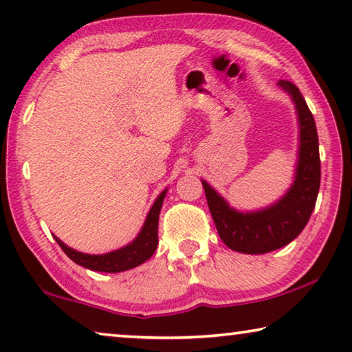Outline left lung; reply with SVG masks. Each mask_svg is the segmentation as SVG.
Listing matches in <instances>:
<instances>
[{
	"instance_id": "obj_1",
	"label": "left lung",
	"mask_w": 352,
	"mask_h": 352,
	"mask_svg": "<svg viewBox=\"0 0 352 352\" xmlns=\"http://www.w3.org/2000/svg\"><path fill=\"white\" fill-rule=\"evenodd\" d=\"M278 85L295 104L300 127L295 180L287 192L270 206L243 212L230 206L210 183L201 180L220 239L239 253L264 254L287 245L305 230L317 201L321 164L314 116L294 83L279 80Z\"/></svg>"
}]
</instances>
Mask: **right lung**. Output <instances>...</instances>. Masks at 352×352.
<instances>
[{"instance_id": "add662e5", "label": "right lung", "mask_w": 352, "mask_h": 352, "mask_svg": "<svg viewBox=\"0 0 352 352\" xmlns=\"http://www.w3.org/2000/svg\"><path fill=\"white\" fill-rule=\"evenodd\" d=\"M166 192H168V189H164L163 192L158 195L157 200L153 201V205L147 214L144 225H142L138 236H136L132 242L127 243V245L118 248L115 252L104 254H88L68 247L67 243L62 242L57 236H54V239L71 261H74L76 264L85 267L88 270L119 273L135 269V267L141 265L142 262H146L151 258L158 247V219Z\"/></svg>"}]
</instances>
